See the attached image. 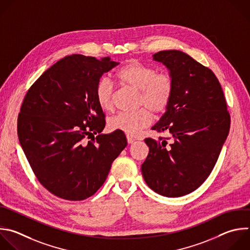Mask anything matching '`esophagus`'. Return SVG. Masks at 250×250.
I'll list each match as a JSON object with an SVG mask.
<instances>
[{"label": "esophagus", "mask_w": 250, "mask_h": 250, "mask_svg": "<svg viewBox=\"0 0 250 250\" xmlns=\"http://www.w3.org/2000/svg\"><path fill=\"white\" fill-rule=\"evenodd\" d=\"M126 140H127V143H128V144H131V143H133V142L135 141V139H134L132 136H129V135L126 136Z\"/></svg>", "instance_id": "34e87169"}]
</instances>
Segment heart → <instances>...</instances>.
<instances>
[{"label":"heart","mask_w":250,"mask_h":250,"mask_svg":"<svg viewBox=\"0 0 250 250\" xmlns=\"http://www.w3.org/2000/svg\"><path fill=\"white\" fill-rule=\"evenodd\" d=\"M117 76L124 86L138 93V108L144 107L156 115L167 110L174 89L173 77L169 72H157L156 68L133 61L123 66ZM113 94L112 81L107 77L100 79L96 85L95 97L103 111L112 110ZM148 111L141 109L132 114L120 113L110 119L109 126L113 130H121L127 135H135L140 129L150 125L151 115Z\"/></svg>","instance_id":"obj_1"}]
</instances>
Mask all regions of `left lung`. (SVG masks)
Returning a JSON list of instances; mask_svg holds the SVG:
<instances>
[{
	"instance_id": "8db88e82",
	"label": "left lung",
	"mask_w": 250,
	"mask_h": 250,
	"mask_svg": "<svg viewBox=\"0 0 250 250\" xmlns=\"http://www.w3.org/2000/svg\"><path fill=\"white\" fill-rule=\"evenodd\" d=\"M153 60L173 77L171 102L156 131L173 140L146 138L149 153L141 166L147 186L160 195L180 197L197 189L209 177L228 137L230 118L214 72L178 50L160 51Z\"/></svg>"
}]
</instances>
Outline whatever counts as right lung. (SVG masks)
<instances>
[{
	"label": "right lung",
	"mask_w": 250,
	"mask_h": 250,
	"mask_svg": "<svg viewBox=\"0 0 250 250\" xmlns=\"http://www.w3.org/2000/svg\"><path fill=\"white\" fill-rule=\"evenodd\" d=\"M118 64L109 57L66 56L23 99L18 119L21 145L40 184L58 197L78 201L92 196L127 144L121 130L101 134L106 122L95 97L101 76Z\"/></svg>",
	"instance_id": "obj_1"
}]
</instances>
